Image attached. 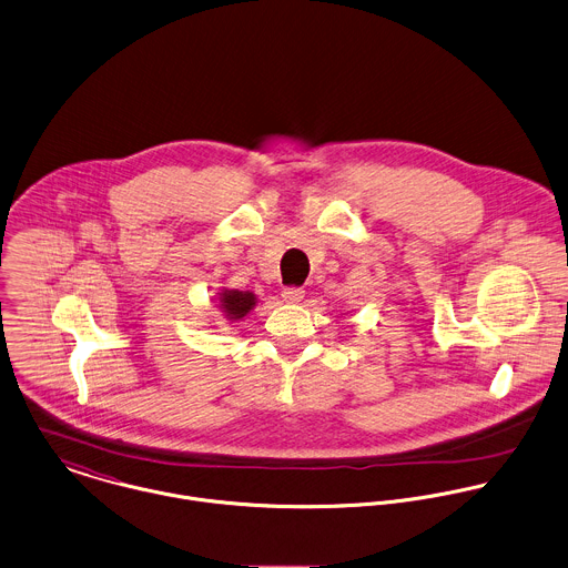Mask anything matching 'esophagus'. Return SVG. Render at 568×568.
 Listing matches in <instances>:
<instances>
[{"mask_svg": "<svg viewBox=\"0 0 568 568\" xmlns=\"http://www.w3.org/2000/svg\"><path fill=\"white\" fill-rule=\"evenodd\" d=\"M281 296H283V301H285V303H301V301H303V296H305V290H303V287H294V285H292V287H285Z\"/></svg>", "mask_w": 568, "mask_h": 568, "instance_id": "obj_1", "label": "esophagus"}]
</instances>
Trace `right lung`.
<instances>
[{"mask_svg":"<svg viewBox=\"0 0 568 568\" xmlns=\"http://www.w3.org/2000/svg\"><path fill=\"white\" fill-rule=\"evenodd\" d=\"M256 298L252 292H239V290H225L221 292V307L230 316V321L243 318L252 307Z\"/></svg>","mask_w":568,"mask_h":568,"instance_id":"obj_1","label":"right lung"}]
</instances>
